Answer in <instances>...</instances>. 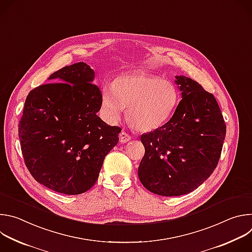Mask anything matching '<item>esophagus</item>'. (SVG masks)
I'll list each match as a JSON object with an SVG mask.
<instances>
[{
    "label": "esophagus",
    "instance_id": "34e87169",
    "mask_svg": "<svg viewBox=\"0 0 252 252\" xmlns=\"http://www.w3.org/2000/svg\"><path fill=\"white\" fill-rule=\"evenodd\" d=\"M130 139H131V136H130L128 133H126V131H122V132L120 133V141H121V142L126 143V142L129 141Z\"/></svg>",
    "mask_w": 252,
    "mask_h": 252
}]
</instances>
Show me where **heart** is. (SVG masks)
<instances>
[{
  "label": "heart",
  "instance_id": "1",
  "mask_svg": "<svg viewBox=\"0 0 252 252\" xmlns=\"http://www.w3.org/2000/svg\"><path fill=\"white\" fill-rule=\"evenodd\" d=\"M100 98L101 109L111 122L119 121L125 109H128L127 121L132 128L152 131L171 117L179 94L170 81L152 74L132 73L103 85Z\"/></svg>",
  "mask_w": 252,
  "mask_h": 252
}]
</instances>
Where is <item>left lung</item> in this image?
Segmentation results:
<instances>
[{
    "label": "left lung",
    "mask_w": 252,
    "mask_h": 252,
    "mask_svg": "<svg viewBox=\"0 0 252 252\" xmlns=\"http://www.w3.org/2000/svg\"><path fill=\"white\" fill-rule=\"evenodd\" d=\"M175 83L183 99L173 116L140 136L146 153L138 178L147 189L163 196L187 194L203 184L218 166L226 134L214 95L184 76Z\"/></svg>",
    "instance_id": "left-lung-1"
}]
</instances>
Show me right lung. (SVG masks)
<instances>
[{
	"label": "right lung",
	"mask_w": 252,
	"mask_h": 252,
	"mask_svg": "<svg viewBox=\"0 0 252 252\" xmlns=\"http://www.w3.org/2000/svg\"><path fill=\"white\" fill-rule=\"evenodd\" d=\"M94 78L83 62L63 66L49 78L56 83L32 90L25 101L19 123L25 164L35 181L60 193L89 190L119 142L122 128L96 116L101 92Z\"/></svg>",
	"instance_id": "add662e5"
}]
</instances>
